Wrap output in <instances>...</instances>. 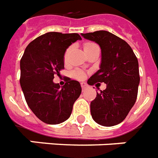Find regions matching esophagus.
I'll use <instances>...</instances> for the list:
<instances>
[{
    "label": "esophagus",
    "instance_id": "obj_1",
    "mask_svg": "<svg viewBox=\"0 0 158 158\" xmlns=\"http://www.w3.org/2000/svg\"><path fill=\"white\" fill-rule=\"evenodd\" d=\"M81 87L82 89H83V91H84V90H86V89H88V85H87L86 83H84V82L81 83Z\"/></svg>",
    "mask_w": 158,
    "mask_h": 158
}]
</instances>
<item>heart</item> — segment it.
Masks as SVG:
<instances>
[{"label": "heart", "instance_id": "b5f03b06", "mask_svg": "<svg viewBox=\"0 0 158 158\" xmlns=\"http://www.w3.org/2000/svg\"><path fill=\"white\" fill-rule=\"evenodd\" d=\"M95 45H96L95 43H85V44H84V49H86V48H91V47H93V46H95ZM69 52H70V49H68V50L66 51V52H65V54H64V59H65V60H67V58H68V56H69ZM74 75H75V77H76L77 79H85V74H84V72H82V71H77V72H75V73H74Z\"/></svg>", "mask_w": 158, "mask_h": 158}]
</instances>
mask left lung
Wrapping results in <instances>:
<instances>
[{"instance_id": "1", "label": "left lung", "mask_w": 158, "mask_h": 158, "mask_svg": "<svg viewBox=\"0 0 158 158\" xmlns=\"http://www.w3.org/2000/svg\"><path fill=\"white\" fill-rule=\"evenodd\" d=\"M85 39L101 48L100 69L88 80L89 85L105 83L106 88L97 92L90 110L95 122L113 126L122 122L135 105L139 84V62L125 41L107 31L81 33Z\"/></svg>"}]
</instances>
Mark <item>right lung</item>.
<instances>
[{
	"label": "right lung",
	"instance_id": "right-lung-1",
	"mask_svg": "<svg viewBox=\"0 0 158 158\" xmlns=\"http://www.w3.org/2000/svg\"><path fill=\"white\" fill-rule=\"evenodd\" d=\"M81 39L78 33H47L32 41L21 58L19 81L26 102L46 124L65 121L81 94V86L76 80L68 78L63 87L53 82L55 74L64 69L67 48Z\"/></svg>",
	"mask_w": 158,
	"mask_h": 158
}]
</instances>
